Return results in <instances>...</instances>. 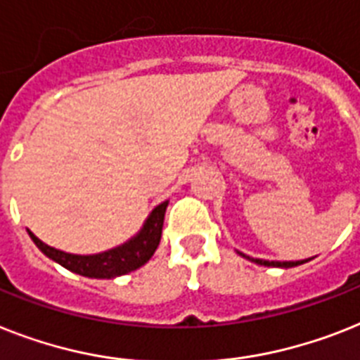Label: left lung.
<instances>
[{
  "label": "left lung",
  "mask_w": 360,
  "mask_h": 360,
  "mask_svg": "<svg viewBox=\"0 0 360 360\" xmlns=\"http://www.w3.org/2000/svg\"><path fill=\"white\" fill-rule=\"evenodd\" d=\"M238 255L246 257L248 261L255 262V264H261V266H274V268H292V266H300V264H303V262H307V259H305V261H285V262H279V261H264V259H253V257L244 255V253H240V251H238Z\"/></svg>",
  "instance_id": "1"
}]
</instances>
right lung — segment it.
I'll return each instance as SVG.
<instances>
[{
  "label": "right lung",
  "instance_id": "1",
  "mask_svg": "<svg viewBox=\"0 0 360 360\" xmlns=\"http://www.w3.org/2000/svg\"><path fill=\"white\" fill-rule=\"evenodd\" d=\"M166 207H168V201H162L160 205L155 207L150 216L146 218L142 229L122 246L94 253V255H74V253L55 250L44 244L29 229L27 233L44 255L64 266L66 270L79 276L92 277V279H114V277L139 270L140 266H144L153 257L155 250L159 248L160 235H162Z\"/></svg>",
  "mask_w": 360,
  "mask_h": 360
}]
</instances>
